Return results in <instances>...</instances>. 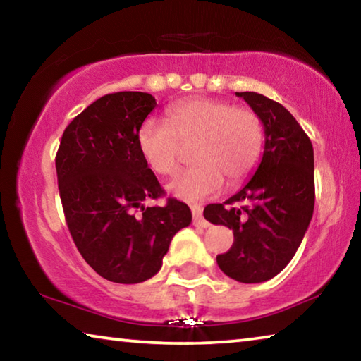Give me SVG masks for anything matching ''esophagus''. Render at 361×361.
<instances>
[{"instance_id": "34e87169", "label": "esophagus", "mask_w": 361, "mask_h": 361, "mask_svg": "<svg viewBox=\"0 0 361 361\" xmlns=\"http://www.w3.org/2000/svg\"><path fill=\"white\" fill-rule=\"evenodd\" d=\"M191 212H192V224L197 226V228H209L210 223L202 216V207L194 204L191 205Z\"/></svg>"}]
</instances>
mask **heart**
<instances>
[{
    "instance_id": "obj_1",
    "label": "heart",
    "mask_w": 361,
    "mask_h": 361,
    "mask_svg": "<svg viewBox=\"0 0 361 361\" xmlns=\"http://www.w3.org/2000/svg\"><path fill=\"white\" fill-rule=\"evenodd\" d=\"M138 149L151 170L175 172L185 145H192V164L169 181V191L199 200L223 186L239 185L258 166L264 132L253 109L229 102L192 97L175 103L167 122L146 119L138 129Z\"/></svg>"
}]
</instances>
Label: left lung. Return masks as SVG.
<instances>
[{"instance_id":"obj_1","label":"left lung","mask_w":361,"mask_h":361,"mask_svg":"<svg viewBox=\"0 0 361 361\" xmlns=\"http://www.w3.org/2000/svg\"><path fill=\"white\" fill-rule=\"evenodd\" d=\"M264 126V152L255 175L204 216L234 232L229 252L216 256L226 276L242 283L276 277L295 256L315 204L314 148L302 127L280 103L256 92H235Z\"/></svg>"}]
</instances>
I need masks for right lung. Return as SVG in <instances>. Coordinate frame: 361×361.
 <instances>
[{"mask_svg":"<svg viewBox=\"0 0 361 361\" xmlns=\"http://www.w3.org/2000/svg\"><path fill=\"white\" fill-rule=\"evenodd\" d=\"M154 108L146 92L103 95L70 122L56 156L70 234L85 262L109 282L156 276L173 235L192 219L176 199L164 207L143 204L164 194L137 142Z\"/></svg>","mask_w":361,"mask_h":361,"instance_id":"obj_1","label":"right lung"}]
</instances>
